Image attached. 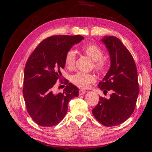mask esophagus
Returning a JSON list of instances; mask_svg holds the SVG:
<instances>
[{
  "instance_id": "34e87169",
  "label": "esophagus",
  "mask_w": 152,
  "mask_h": 152,
  "mask_svg": "<svg viewBox=\"0 0 152 152\" xmlns=\"http://www.w3.org/2000/svg\"><path fill=\"white\" fill-rule=\"evenodd\" d=\"M86 91H83V90H80V91H79V94L80 95H83L86 93Z\"/></svg>"
}]
</instances>
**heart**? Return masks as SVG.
Segmentation results:
<instances>
[{
    "instance_id": "b5f03b06",
    "label": "heart",
    "mask_w": 152,
    "mask_h": 152,
    "mask_svg": "<svg viewBox=\"0 0 152 152\" xmlns=\"http://www.w3.org/2000/svg\"><path fill=\"white\" fill-rule=\"evenodd\" d=\"M84 54L94 61V68L98 72H102L107 66V61L102 59L104 53L102 49L94 43H88L82 48ZM76 53L73 50L67 51L65 56V65L68 68L72 69L75 66ZM72 82L81 88H88L90 84L96 82V78L91 74L78 72L72 77Z\"/></svg>"
}]
</instances>
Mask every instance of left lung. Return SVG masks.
<instances>
[{
	"instance_id": "8db88e82",
	"label": "left lung",
	"mask_w": 152,
	"mask_h": 152,
	"mask_svg": "<svg viewBox=\"0 0 152 152\" xmlns=\"http://www.w3.org/2000/svg\"><path fill=\"white\" fill-rule=\"evenodd\" d=\"M101 42L109 51L110 66L99 87L112 94L108 99L100 97L92 111L102 125L112 127L125 121L134 111L139 94L137 71L132 54L119 39L107 36Z\"/></svg>"
}]
</instances>
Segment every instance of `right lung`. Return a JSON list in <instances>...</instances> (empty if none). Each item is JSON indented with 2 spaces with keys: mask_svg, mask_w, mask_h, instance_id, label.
Returning <instances> with one entry per match:
<instances>
[{
  "mask_svg": "<svg viewBox=\"0 0 152 152\" xmlns=\"http://www.w3.org/2000/svg\"><path fill=\"white\" fill-rule=\"evenodd\" d=\"M82 39L79 35L51 36L40 43L28 59L23 94L28 113L40 126L58 125L66 115L69 101L78 96V88L67 80L62 93L55 94L52 90L65 67L67 51Z\"/></svg>",
  "mask_w": 152,
  "mask_h": 152,
  "instance_id": "add662e5",
  "label": "right lung"
}]
</instances>
